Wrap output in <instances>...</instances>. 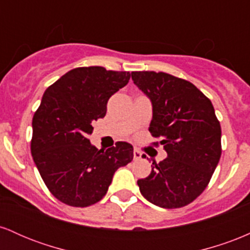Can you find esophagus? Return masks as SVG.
<instances>
[{"mask_svg":"<svg viewBox=\"0 0 250 250\" xmlns=\"http://www.w3.org/2000/svg\"><path fill=\"white\" fill-rule=\"evenodd\" d=\"M141 157H142L141 150H139V149H137V148H135L134 149V160H135V161H139V160L141 159Z\"/></svg>","mask_w":250,"mask_h":250,"instance_id":"obj_1","label":"esophagus"}]
</instances>
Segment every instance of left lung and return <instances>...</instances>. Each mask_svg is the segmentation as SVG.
<instances>
[{"label": "left lung", "instance_id": "1", "mask_svg": "<svg viewBox=\"0 0 250 250\" xmlns=\"http://www.w3.org/2000/svg\"><path fill=\"white\" fill-rule=\"evenodd\" d=\"M131 79L153 103L151 136L167 151L151 173L137 181L149 202L181 208L200 196L220 161L221 125L210 100L193 83L167 73L131 71Z\"/></svg>", "mask_w": 250, "mask_h": 250}]
</instances>
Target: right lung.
Instances as JSON below:
<instances>
[{
  "instance_id": "1",
  "label": "right lung",
  "mask_w": 250,
  "mask_h": 250,
  "mask_svg": "<svg viewBox=\"0 0 250 250\" xmlns=\"http://www.w3.org/2000/svg\"><path fill=\"white\" fill-rule=\"evenodd\" d=\"M129 71L80 67L47 88L33 117L30 149L40 175L57 200L88 207L107 194L115 171L134 157L130 143L103 151L90 145L93 123L104 117L111 95L125 87Z\"/></svg>"
}]
</instances>
